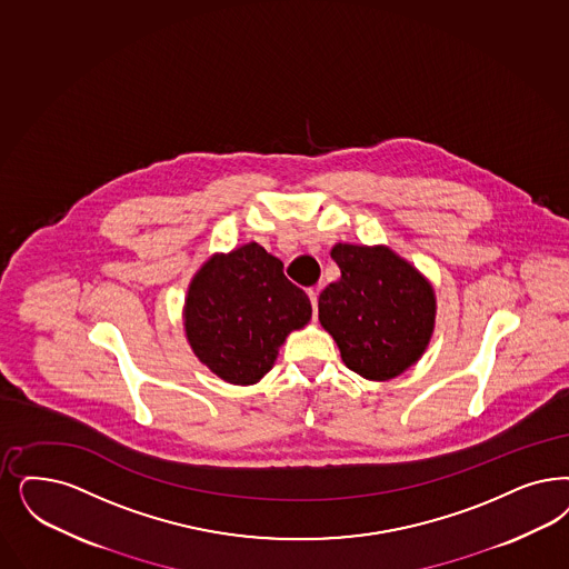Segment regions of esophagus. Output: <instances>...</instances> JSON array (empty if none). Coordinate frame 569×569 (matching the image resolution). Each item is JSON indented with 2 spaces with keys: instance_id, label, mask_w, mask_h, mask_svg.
Returning a JSON list of instances; mask_svg holds the SVG:
<instances>
[{
  "instance_id": "obj_1",
  "label": "esophagus",
  "mask_w": 569,
  "mask_h": 569,
  "mask_svg": "<svg viewBox=\"0 0 569 569\" xmlns=\"http://www.w3.org/2000/svg\"><path fill=\"white\" fill-rule=\"evenodd\" d=\"M309 298L313 305V319H317V290H309Z\"/></svg>"
}]
</instances>
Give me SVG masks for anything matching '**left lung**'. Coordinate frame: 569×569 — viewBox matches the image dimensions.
I'll use <instances>...</instances> for the list:
<instances>
[{"label": "left lung", "mask_w": 569, "mask_h": 569, "mask_svg": "<svg viewBox=\"0 0 569 569\" xmlns=\"http://www.w3.org/2000/svg\"><path fill=\"white\" fill-rule=\"evenodd\" d=\"M340 279L319 295V323L345 366L366 380H391L425 355L437 298L431 281L387 246L336 243Z\"/></svg>", "instance_id": "left-lung-1"}]
</instances>
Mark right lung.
<instances>
[{"mask_svg":"<svg viewBox=\"0 0 569 569\" xmlns=\"http://www.w3.org/2000/svg\"><path fill=\"white\" fill-rule=\"evenodd\" d=\"M311 300L256 241L210 256L193 274L182 326L197 359L229 385H256L311 319Z\"/></svg>","mask_w":569,"mask_h":569,"instance_id":"right-lung-1","label":"right lung"}]
</instances>
